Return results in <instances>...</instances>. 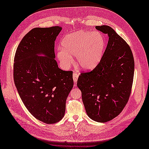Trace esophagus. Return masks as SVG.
Instances as JSON below:
<instances>
[{
    "label": "esophagus",
    "instance_id": "esophagus-1",
    "mask_svg": "<svg viewBox=\"0 0 149 149\" xmlns=\"http://www.w3.org/2000/svg\"><path fill=\"white\" fill-rule=\"evenodd\" d=\"M73 81H74V83H76L78 81V76H79V73H78L77 72H74L73 74Z\"/></svg>",
    "mask_w": 149,
    "mask_h": 149
}]
</instances>
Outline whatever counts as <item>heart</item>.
<instances>
[{
  "mask_svg": "<svg viewBox=\"0 0 149 149\" xmlns=\"http://www.w3.org/2000/svg\"><path fill=\"white\" fill-rule=\"evenodd\" d=\"M61 48L57 51L61 64L69 66L72 56H76V64L84 70H93L100 63L106 47V40L99 31L79 30L63 38Z\"/></svg>",
  "mask_w": 149,
  "mask_h": 149,
  "instance_id": "1",
  "label": "heart"
}]
</instances>
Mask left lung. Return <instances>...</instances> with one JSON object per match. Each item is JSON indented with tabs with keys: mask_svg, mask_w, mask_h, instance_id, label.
I'll return each instance as SVG.
<instances>
[{
	"mask_svg": "<svg viewBox=\"0 0 149 149\" xmlns=\"http://www.w3.org/2000/svg\"><path fill=\"white\" fill-rule=\"evenodd\" d=\"M96 29L108 35L107 45L95 68L79 76L77 86L89 118L106 123L118 116L129 100L134 60L130 47L113 29L107 25Z\"/></svg>",
	"mask_w": 149,
	"mask_h": 149,
	"instance_id": "obj_1",
	"label": "left lung"
}]
</instances>
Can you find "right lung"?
<instances>
[{"label":"right lung","mask_w":149,"mask_h":149,"mask_svg":"<svg viewBox=\"0 0 149 149\" xmlns=\"http://www.w3.org/2000/svg\"><path fill=\"white\" fill-rule=\"evenodd\" d=\"M60 26L35 28L17 47L13 79L26 109L36 119L54 124L64 117L66 101L73 87V72L58 68L55 41Z\"/></svg>","instance_id":"obj_1"}]
</instances>
